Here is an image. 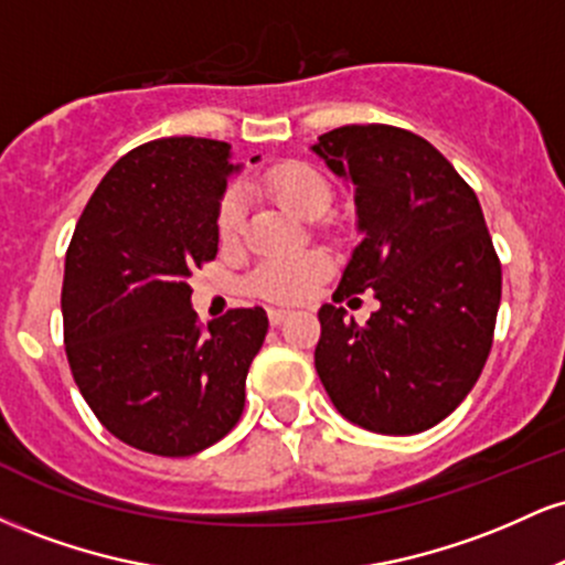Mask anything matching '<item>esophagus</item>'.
<instances>
[{"instance_id": "esophagus-1", "label": "esophagus", "mask_w": 565, "mask_h": 565, "mask_svg": "<svg viewBox=\"0 0 565 565\" xmlns=\"http://www.w3.org/2000/svg\"><path fill=\"white\" fill-rule=\"evenodd\" d=\"M289 310H284V308H268V319H270V323H274V327H281L284 321L289 319Z\"/></svg>"}]
</instances>
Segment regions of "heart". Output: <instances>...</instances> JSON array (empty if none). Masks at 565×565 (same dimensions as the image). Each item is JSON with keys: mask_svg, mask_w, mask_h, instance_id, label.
Instances as JSON below:
<instances>
[{"mask_svg": "<svg viewBox=\"0 0 565 565\" xmlns=\"http://www.w3.org/2000/svg\"><path fill=\"white\" fill-rule=\"evenodd\" d=\"M265 188L295 212L297 217L316 220L332 204V188H329L323 174L302 161H284L265 174ZM244 223V199L238 188H228L217 204L215 228L223 242L238 236ZM329 274V263L321 255L305 252V255L270 257L249 278V287L265 300L276 302H300L310 295L323 276Z\"/></svg>", "mask_w": 565, "mask_h": 565, "instance_id": "1", "label": "heart"}]
</instances>
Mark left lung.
I'll list each match as a JSON object with an SVG mask.
<instances>
[{
	"label": "left lung",
	"instance_id": "obj_1",
	"mask_svg": "<svg viewBox=\"0 0 565 565\" xmlns=\"http://www.w3.org/2000/svg\"><path fill=\"white\" fill-rule=\"evenodd\" d=\"M313 151L353 188L361 244L334 302L374 291L364 327L319 310L316 372L342 417L414 436L465 401L489 359L502 265L476 191L444 153L391 125H348Z\"/></svg>",
	"mask_w": 565,
	"mask_h": 565
}]
</instances>
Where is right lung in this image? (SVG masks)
Returning a JSON list of instances; mask_svg holds the SVG:
<instances>
[{
    "label": "right lung",
    "instance_id": "1",
    "mask_svg": "<svg viewBox=\"0 0 565 565\" xmlns=\"http://www.w3.org/2000/svg\"><path fill=\"white\" fill-rule=\"evenodd\" d=\"M233 172L223 140L142 142L106 172L71 236L61 295L71 374L103 427L140 451L191 457L244 412L268 316L236 308L201 329L188 287L217 255Z\"/></svg>",
    "mask_w": 565,
    "mask_h": 565
}]
</instances>
